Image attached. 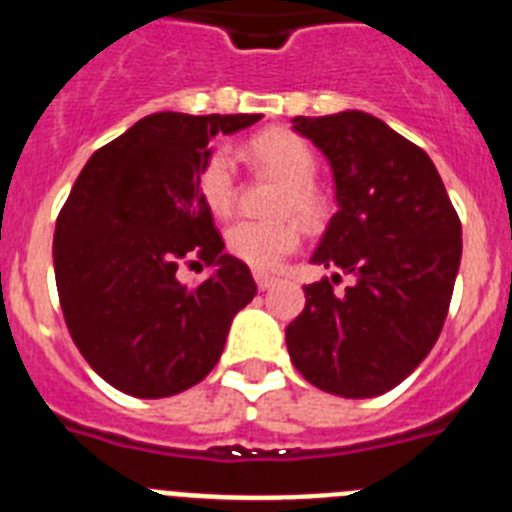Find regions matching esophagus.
<instances>
[{
	"label": "esophagus",
	"mask_w": 512,
	"mask_h": 512,
	"mask_svg": "<svg viewBox=\"0 0 512 512\" xmlns=\"http://www.w3.org/2000/svg\"><path fill=\"white\" fill-rule=\"evenodd\" d=\"M253 279H256L259 289H271L279 282L277 277H271V274H266V271H253Z\"/></svg>",
	"instance_id": "obj_1"
}]
</instances>
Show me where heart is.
I'll use <instances>...</instances> for the list:
<instances>
[{"instance_id": "obj_1", "label": "heart", "mask_w": 512, "mask_h": 512, "mask_svg": "<svg viewBox=\"0 0 512 512\" xmlns=\"http://www.w3.org/2000/svg\"><path fill=\"white\" fill-rule=\"evenodd\" d=\"M246 156L261 169L284 179L279 189L274 212H297L310 228L320 225L328 212L323 192L315 187L318 158L302 135L292 130H264L246 143ZM200 194L207 210L217 217L233 212L238 200V174L228 151H215L207 156L200 171ZM295 215H279L269 220H238L225 230V241L233 256L246 261L253 269H277L289 253L302 241V223Z\"/></svg>"}]
</instances>
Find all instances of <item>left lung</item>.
Masks as SVG:
<instances>
[{"mask_svg":"<svg viewBox=\"0 0 512 512\" xmlns=\"http://www.w3.org/2000/svg\"><path fill=\"white\" fill-rule=\"evenodd\" d=\"M292 122L330 161L338 212L310 259L336 274L305 287V310L287 325L289 359L330 395H384L441 336L459 215L428 153L379 117L346 110ZM341 273L355 284L333 293Z\"/></svg>","mask_w":512,"mask_h":512,"instance_id":"8db88e82","label":"left lung"}]
</instances>
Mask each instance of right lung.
<instances>
[{"label": "right lung", "instance_id": "obj_1", "mask_svg": "<svg viewBox=\"0 0 512 512\" xmlns=\"http://www.w3.org/2000/svg\"><path fill=\"white\" fill-rule=\"evenodd\" d=\"M259 120L156 112L81 169L56 220V287L76 348L115 390L156 400L202 382L256 297L248 266L223 253L200 171L217 133ZM197 260L216 271L187 288L178 269Z\"/></svg>", "mask_w": 512, "mask_h": 512}]
</instances>
